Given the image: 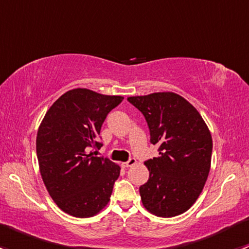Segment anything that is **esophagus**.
I'll return each mask as SVG.
<instances>
[{
  "label": "esophagus",
  "mask_w": 249,
  "mask_h": 249,
  "mask_svg": "<svg viewBox=\"0 0 249 249\" xmlns=\"http://www.w3.org/2000/svg\"><path fill=\"white\" fill-rule=\"evenodd\" d=\"M136 159H134V158H131V159L129 160V161L126 162H123V166L124 167H130V166H134V165H136Z\"/></svg>",
  "instance_id": "obj_1"
}]
</instances>
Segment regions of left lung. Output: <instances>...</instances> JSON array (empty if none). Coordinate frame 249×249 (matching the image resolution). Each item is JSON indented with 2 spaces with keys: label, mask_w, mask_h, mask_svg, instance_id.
Segmentation results:
<instances>
[{
  "label": "left lung",
  "mask_w": 249,
  "mask_h": 249,
  "mask_svg": "<svg viewBox=\"0 0 249 249\" xmlns=\"http://www.w3.org/2000/svg\"><path fill=\"white\" fill-rule=\"evenodd\" d=\"M142 112L159 157L144 162L149 179L140 187L143 206L158 217L189 210L201 194L211 169L212 136L197 109L172 91L127 97Z\"/></svg>",
  "instance_id": "8db88e82"
}]
</instances>
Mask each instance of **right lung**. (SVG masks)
I'll use <instances>...</instances> for the list:
<instances>
[{"label":"right lung","mask_w":249,"mask_h":249,"mask_svg":"<svg viewBox=\"0 0 249 249\" xmlns=\"http://www.w3.org/2000/svg\"><path fill=\"white\" fill-rule=\"evenodd\" d=\"M124 97L85 88L69 90L47 110L37 131L39 172L50 197L67 214L88 218L109 202L119 165L94 157L107 114Z\"/></svg>","instance_id":"1"}]
</instances>
